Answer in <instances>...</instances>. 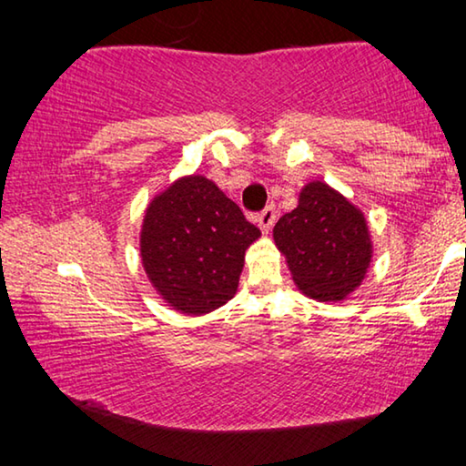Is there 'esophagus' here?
Instances as JSON below:
<instances>
[{"instance_id":"34e87169","label":"esophagus","mask_w":466,"mask_h":466,"mask_svg":"<svg viewBox=\"0 0 466 466\" xmlns=\"http://www.w3.org/2000/svg\"><path fill=\"white\" fill-rule=\"evenodd\" d=\"M275 218H278V211H275V205H267V208L258 214L257 222H258V228H261L263 232H269L273 224H275Z\"/></svg>"}]
</instances>
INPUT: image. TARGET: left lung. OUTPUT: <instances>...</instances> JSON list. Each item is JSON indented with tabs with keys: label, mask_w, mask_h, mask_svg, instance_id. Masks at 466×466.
I'll return each mask as SVG.
<instances>
[{
	"label": "left lung",
	"mask_w": 466,
	"mask_h": 466,
	"mask_svg": "<svg viewBox=\"0 0 466 466\" xmlns=\"http://www.w3.org/2000/svg\"><path fill=\"white\" fill-rule=\"evenodd\" d=\"M298 288L317 299H343L360 286L372 257L366 219L325 183H310L294 211L273 228Z\"/></svg>",
	"instance_id": "1"
}]
</instances>
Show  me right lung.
<instances>
[{
    "instance_id": "1",
    "label": "right lung",
    "mask_w": 466,
    "mask_h": 466,
    "mask_svg": "<svg viewBox=\"0 0 466 466\" xmlns=\"http://www.w3.org/2000/svg\"><path fill=\"white\" fill-rule=\"evenodd\" d=\"M258 234L211 180L180 178L147 208L141 261L168 304L205 314L236 294L244 250Z\"/></svg>"
}]
</instances>
